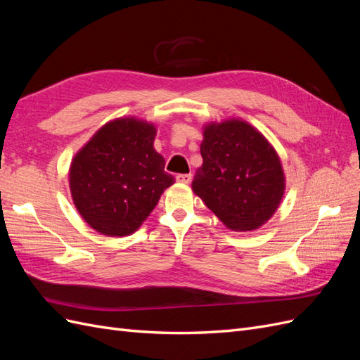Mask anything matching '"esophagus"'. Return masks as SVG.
<instances>
[{
  "mask_svg": "<svg viewBox=\"0 0 360 360\" xmlns=\"http://www.w3.org/2000/svg\"><path fill=\"white\" fill-rule=\"evenodd\" d=\"M176 180H177L179 183L188 184V183H191V180H192V174H177Z\"/></svg>",
  "mask_w": 360,
  "mask_h": 360,
  "instance_id": "obj_1",
  "label": "esophagus"
}]
</instances>
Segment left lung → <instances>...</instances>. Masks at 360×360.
I'll list each match as a JSON object with an SVG mask.
<instances>
[{"label":"left lung","mask_w":360,"mask_h":360,"mask_svg":"<svg viewBox=\"0 0 360 360\" xmlns=\"http://www.w3.org/2000/svg\"><path fill=\"white\" fill-rule=\"evenodd\" d=\"M193 192L234 231L257 230L278 209L285 188L276 151L245 122L210 124Z\"/></svg>","instance_id":"left-lung-1"}]
</instances>
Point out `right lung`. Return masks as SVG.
Listing matches in <instances>:
<instances>
[{
	"mask_svg": "<svg viewBox=\"0 0 360 360\" xmlns=\"http://www.w3.org/2000/svg\"><path fill=\"white\" fill-rule=\"evenodd\" d=\"M156 129L135 118L108 123L75 156L70 191L91 228L122 237L138 230L176 181L153 148Z\"/></svg>",
	"mask_w": 360,
	"mask_h": 360,
	"instance_id": "right-lung-1",
	"label": "right lung"
}]
</instances>
